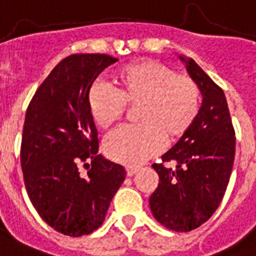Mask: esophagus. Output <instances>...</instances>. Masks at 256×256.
<instances>
[{
	"label": "esophagus",
	"mask_w": 256,
	"mask_h": 256,
	"mask_svg": "<svg viewBox=\"0 0 256 256\" xmlns=\"http://www.w3.org/2000/svg\"><path fill=\"white\" fill-rule=\"evenodd\" d=\"M137 171H138V166H126V174H128V176H133Z\"/></svg>",
	"instance_id": "esophagus-1"
}]
</instances>
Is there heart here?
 <instances>
[{
  "mask_svg": "<svg viewBox=\"0 0 256 256\" xmlns=\"http://www.w3.org/2000/svg\"><path fill=\"white\" fill-rule=\"evenodd\" d=\"M114 90L92 86L88 111L94 123L108 130L136 107L137 128L110 136L104 149L115 162L138 166L162 150L166 140L176 142L190 130L200 108V90L187 73L154 60H142L118 69L112 76Z\"/></svg>",
  "mask_w": 256,
  "mask_h": 256,
  "instance_id": "b5f03b06",
  "label": "heart"
}]
</instances>
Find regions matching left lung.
I'll use <instances>...</instances> for the list:
<instances>
[{"label": "left lung", "mask_w": 256, "mask_h": 256, "mask_svg": "<svg viewBox=\"0 0 256 256\" xmlns=\"http://www.w3.org/2000/svg\"><path fill=\"white\" fill-rule=\"evenodd\" d=\"M202 94L190 130L162 156L175 170L153 164L158 186L149 198L154 218L166 228L188 232L213 216L222 200L234 160V128L222 90L196 60L179 56Z\"/></svg>", "instance_id": "1"}]
</instances>
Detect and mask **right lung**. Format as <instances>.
<instances>
[{
	"mask_svg": "<svg viewBox=\"0 0 256 256\" xmlns=\"http://www.w3.org/2000/svg\"><path fill=\"white\" fill-rule=\"evenodd\" d=\"M106 54H73L51 70L28 106L22 170L32 205L60 234L78 238L103 224L126 170L99 154L88 111L96 77L116 62ZM80 166L88 172L80 174Z\"/></svg>",
	"mask_w": 256,
	"mask_h": 256,
	"instance_id": "add662e5",
	"label": "right lung"
}]
</instances>
